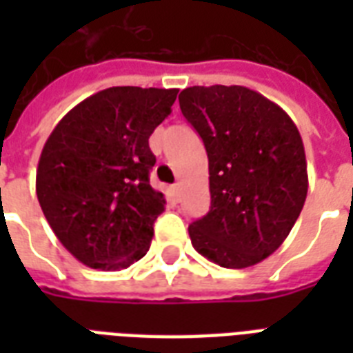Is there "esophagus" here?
I'll return each mask as SVG.
<instances>
[{"mask_svg":"<svg viewBox=\"0 0 353 353\" xmlns=\"http://www.w3.org/2000/svg\"><path fill=\"white\" fill-rule=\"evenodd\" d=\"M172 194H174V198L179 199V196H181V187H179V183L172 185Z\"/></svg>","mask_w":353,"mask_h":353,"instance_id":"34e87169","label":"esophagus"}]
</instances>
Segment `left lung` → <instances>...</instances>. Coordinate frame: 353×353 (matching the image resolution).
<instances>
[{
	"mask_svg": "<svg viewBox=\"0 0 353 353\" xmlns=\"http://www.w3.org/2000/svg\"><path fill=\"white\" fill-rule=\"evenodd\" d=\"M179 108L209 155L210 210L188 227L194 249L227 269L262 262L306 201V154L295 122L243 85L187 88Z\"/></svg>",
	"mask_w": 353,
	"mask_h": 353,
	"instance_id": "left-lung-1",
	"label": "left lung"
}]
</instances>
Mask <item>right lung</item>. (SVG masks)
Instances as JSON below:
<instances>
[{"label":"right lung","instance_id":"right-lung-1","mask_svg":"<svg viewBox=\"0 0 353 353\" xmlns=\"http://www.w3.org/2000/svg\"><path fill=\"white\" fill-rule=\"evenodd\" d=\"M179 90L108 88L52 130L36 170V196L62 245L91 269L117 271L148 252L165 196L150 185V135Z\"/></svg>","mask_w":353,"mask_h":353}]
</instances>
